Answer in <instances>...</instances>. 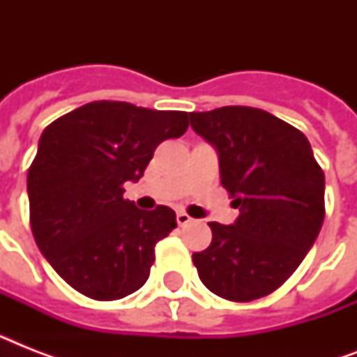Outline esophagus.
I'll return each mask as SVG.
<instances>
[{"label": "esophagus", "mask_w": 357, "mask_h": 357, "mask_svg": "<svg viewBox=\"0 0 357 357\" xmlns=\"http://www.w3.org/2000/svg\"><path fill=\"white\" fill-rule=\"evenodd\" d=\"M176 220H178L179 226H187V224L192 222V218H190L185 211H178V215H176Z\"/></svg>", "instance_id": "1"}]
</instances>
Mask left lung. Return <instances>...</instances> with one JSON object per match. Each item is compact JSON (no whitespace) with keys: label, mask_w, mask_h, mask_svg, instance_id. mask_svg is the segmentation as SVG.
Wrapping results in <instances>:
<instances>
[{"label":"left lung","mask_w":357,"mask_h":357,"mask_svg":"<svg viewBox=\"0 0 357 357\" xmlns=\"http://www.w3.org/2000/svg\"><path fill=\"white\" fill-rule=\"evenodd\" d=\"M189 116L218 150L220 183L241 211L231 226L209 222L211 244L192 254L198 276L220 298H263L287 282L321 231L324 172L305 135L263 109Z\"/></svg>","instance_id":"left-lung-1"}]
</instances>
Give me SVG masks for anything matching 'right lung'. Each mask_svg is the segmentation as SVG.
I'll return each mask as SVG.
<instances>
[{
  "instance_id": "1",
  "label": "right lung",
  "mask_w": 357,
  "mask_h": 357,
  "mask_svg": "<svg viewBox=\"0 0 357 357\" xmlns=\"http://www.w3.org/2000/svg\"><path fill=\"white\" fill-rule=\"evenodd\" d=\"M187 128L183 111L102 100L42 131L27 172L31 231L70 287L107 302L144 285L155 244L178 222L167 206L135 207L123 183L139 181L157 146Z\"/></svg>"
}]
</instances>
